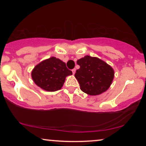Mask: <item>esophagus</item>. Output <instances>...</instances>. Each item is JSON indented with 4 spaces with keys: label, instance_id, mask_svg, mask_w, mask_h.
<instances>
[{
    "label": "esophagus",
    "instance_id": "1",
    "mask_svg": "<svg viewBox=\"0 0 146 146\" xmlns=\"http://www.w3.org/2000/svg\"><path fill=\"white\" fill-rule=\"evenodd\" d=\"M72 73H73V74H74L75 72H76V69H75V68H74V69H73L72 70Z\"/></svg>",
    "mask_w": 146,
    "mask_h": 146
}]
</instances>
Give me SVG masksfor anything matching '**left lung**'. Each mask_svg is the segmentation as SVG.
<instances>
[{
  "mask_svg": "<svg viewBox=\"0 0 146 146\" xmlns=\"http://www.w3.org/2000/svg\"><path fill=\"white\" fill-rule=\"evenodd\" d=\"M75 77L81 90L90 96L100 95L110 87L114 78V70L111 66L97 57L85 56L78 60Z\"/></svg>",
  "mask_w": 146,
  "mask_h": 146,
  "instance_id": "obj_1",
  "label": "left lung"
}]
</instances>
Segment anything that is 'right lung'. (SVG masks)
Returning a JSON list of instances; mask_svg holds the SVG:
<instances>
[{
	"mask_svg": "<svg viewBox=\"0 0 146 146\" xmlns=\"http://www.w3.org/2000/svg\"><path fill=\"white\" fill-rule=\"evenodd\" d=\"M72 74L66 63L56 57L44 60L35 66L31 73L34 82L47 92H55L62 88L66 78Z\"/></svg>",
	"mask_w": 146,
	"mask_h": 146,
	"instance_id": "obj_1",
	"label": "right lung"
}]
</instances>
